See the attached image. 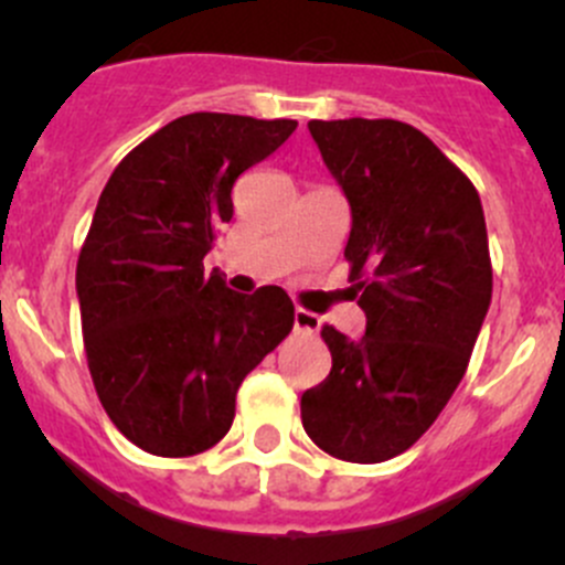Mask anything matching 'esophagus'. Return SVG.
<instances>
[{
	"mask_svg": "<svg viewBox=\"0 0 565 565\" xmlns=\"http://www.w3.org/2000/svg\"><path fill=\"white\" fill-rule=\"evenodd\" d=\"M319 328H322V322H319L317 315L306 309H295V330L298 333H319Z\"/></svg>",
	"mask_w": 565,
	"mask_h": 565,
	"instance_id": "esophagus-1",
	"label": "esophagus"
}]
</instances>
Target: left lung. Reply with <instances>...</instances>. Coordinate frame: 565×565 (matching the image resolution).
Wrapping results in <instances>:
<instances>
[{"label":"left lung","instance_id":"left-lung-1","mask_svg":"<svg viewBox=\"0 0 565 565\" xmlns=\"http://www.w3.org/2000/svg\"><path fill=\"white\" fill-rule=\"evenodd\" d=\"M352 213L350 292L366 333L324 324L333 366L303 393V429L324 454L374 465L407 451L467 372L492 300L483 207L472 182L398 119H311Z\"/></svg>","mask_w":565,"mask_h":565}]
</instances>
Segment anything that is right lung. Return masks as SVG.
<instances>
[{
  "label": "right lung",
  "instance_id": "1",
  "mask_svg": "<svg viewBox=\"0 0 565 565\" xmlns=\"http://www.w3.org/2000/svg\"><path fill=\"white\" fill-rule=\"evenodd\" d=\"M295 119L196 111L141 141L108 177L76 265L84 350L111 424L141 451L193 457L235 420L246 374L292 330L281 287L232 292L204 273L232 185Z\"/></svg>",
  "mask_w": 565,
  "mask_h": 565
}]
</instances>
